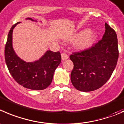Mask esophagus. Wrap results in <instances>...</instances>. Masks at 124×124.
I'll list each match as a JSON object with an SVG mask.
<instances>
[{
  "label": "esophagus",
  "instance_id": "1",
  "mask_svg": "<svg viewBox=\"0 0 124 124\" xmlns=\"http://www.w3.org/2000/svg\"><path fill=\"white\" fill-rule=\"evenodd\" d=\"M61 56H62V61H65L66 59H68V56L67 54L63 53L61 54Z\"/></svg>",
  "mask_w": 124,
  "mask_h": 124
}]
</instances>
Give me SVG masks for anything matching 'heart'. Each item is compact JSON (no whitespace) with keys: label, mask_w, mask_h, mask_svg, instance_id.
I'll return each instance as SVG.
<instances>
[{"label":"heart","mask_w":124,"mask_h":124,"mask_svg":"<svg viewBox=\"0 0 124 124\" xmlns=\"http://www.w3.org/2000/svg\"><path fill=\"white\" fill-rule=\"evenodd\" d=\"M96 38L95 33L92 30H83L73 35L70 41L75 42L74 46L79 50H83L88 48Z\"/></svg>","instance_id":"1"}]
</instances>
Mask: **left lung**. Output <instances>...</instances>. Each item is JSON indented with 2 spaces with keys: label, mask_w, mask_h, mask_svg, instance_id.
I'll use <instances>...</instances> for the list:
<instances>
[{
  "label": "left lung",
  "mask_w": 124,
  "mask_h": 124,
  "mask_svg": "<svg viewBox=\"0 0 124 124\" xmlns=\"http://www.w3.org/2000/svg\"><path fill=\"white\" fill-rule=\"evenodd\" d=\"M105 27L101 40L86 50L70 56L74 64L71 80L79 91H92L101 87L110 79L117 64V35L107 23Z\"/></svg>",
  "instance_id": "left-lung-1"
}]
</instances>
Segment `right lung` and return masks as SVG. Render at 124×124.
I'll return each mask as SVG.
<instances>
[{"instance_id": "1", "label": "right lung", "mask_w": 124, "mask_h": 124, "mask_svg": "<svg viewBox=\"0 0 124 124\" xmlns=\"http://www.w3.org/2000/svg\"><path fill=\"white\" fill-rule=\"evenodd\" d=\"M26 19L34 21L31 18ZM19 23L13 25L8 33L5 48L6 64L13 78L20 85L30 90H44L52 82L55 70L61 63V53L48 50L42 57L33 62H26L19 58L12 44L13 29Z\"/></svg>"}]
</instances>
